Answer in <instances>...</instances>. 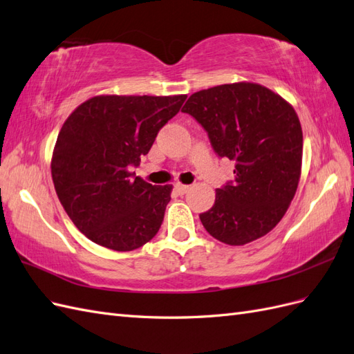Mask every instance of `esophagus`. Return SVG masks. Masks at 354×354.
Instances as JSON below:
<instances>
[{
	"instance_id": "obj_1",
	"label": "esophagus",
	"mask_w": 354,
	"mask_h": 354,
	"mask_svg": "<svg viewBox=\"0 0 354 354\" xmlns=\"http://www.w3.org/2000/svg\"><path fill=\"white\" fill-rule=\"evenodd\" d=\"M189 189H190V186H186V185H181V183H177V185H176V190H177L178 195L187 194Z\"/></svg>"
}]
</instances>
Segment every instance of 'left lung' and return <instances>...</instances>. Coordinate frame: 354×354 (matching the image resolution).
<instances>
[{
    "label": "left lung",
    "instance_id": "obj_1",
    "mask_svg": "<svg viewBox=\"0 0 354 354\" xmlns=\"http://www.w3.org/2000/svg\"><path fill=\"white\" fill-rule=\"evenodd\" d=\"M181 112L203 127L214 152L236 162L234 180L199 214L203 227L234 246L264 236L285 216L301 176L303 131L294 108L260 84L234 82L192 94Z\"/></svg>",
    "mask_w": 354,
    "mask_h": 354
}]
</instances>
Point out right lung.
Returning <instances> with one entry per match:
<instances>
[{
  "label": "right lung",
  "mask_w": 354,
  "mask_h": 354,
  "mask_svg": "<svg viewBox=\"0 0 354 354\" xmlns=\"http://www.w3.org/2000/svg\"><path fill=\"white\" fill-rule=\"evenodd\" d=\"M187 95H95L63 124L51 177L69 218L94 243L140 248L158 233L173 186L131 173Z\"/></svg>",
  "instance_id": "add662e5"
}]
</instances>
